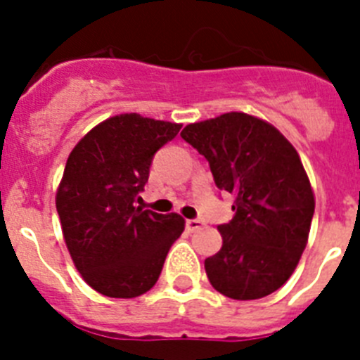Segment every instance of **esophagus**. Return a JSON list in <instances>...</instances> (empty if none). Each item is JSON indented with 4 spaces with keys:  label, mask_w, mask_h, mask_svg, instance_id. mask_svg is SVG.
Here are the masks:
<instances>
[{
    "label": "esophagus",
    "mask_w": 360,
    "mask_h": 360,
    "mask_svg": "<svg viewBox=\"0 0 360 360\" xmlns=\"http://www.w3.org/2000/svg\"><path fill=\"white\" fill-rule=\"evenodd\" d=\"M202 227H203V221H200V219H186V229L189 232H195Z\"/></svg>",
    "instance_id": "34e87169"
}]
</instances>
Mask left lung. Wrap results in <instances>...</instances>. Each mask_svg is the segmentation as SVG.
<instances>
[{
  "label": "left lung",
  "mask_w": 360,
  "mask_h": 360,
  "mask_svg": "<svg viewBox=\"0 0 360 360\" xmlns=\"http://www.w3.org/2000/svg\"><path fill=\"white\" fill-rule=\"evenodd\" d=\"M180 136L234 196V216L218 225L224 245L205 259L209 281L238 301L272 294L297 266L316 209L297 151L274 126L238 111L189 124Z\"/></svg>",
  "instance_id": "1"
}]
</instances>
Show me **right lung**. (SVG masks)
<instances>
[{
	"mask_svg": "<svg viewBox=\"0 0 360 360\" xmlns=\"http://www.w3.org/2000/svg\"><path fill=\"white\" fill-rule=\"evenodd\" d=\"M182 124L136 113L95 126L70 153L56 205L82 279L98 294L129 299L153 288L184 218L136 207L155 153Z\"/></svg>",
	"mask_w": 360,
	"mask_h": 360,
	"instance_id": "1",
	"label": "right lung"
}]
</instances>
